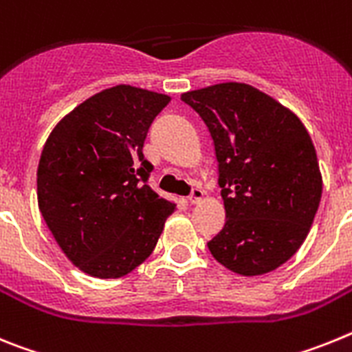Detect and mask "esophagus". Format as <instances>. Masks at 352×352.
Returning <instances> with one entry per match:
<instances>
[{
    "label": "esophagus",
    "mask_w": 352,
    "mask_h": 352,
    "mask_svg": "<svg viewBox=\"0 0 352 352\" xmlns=\"http://www.w3.org/2000/svg\"><path fill=\"white\" fill-rule=\"evenodd\" d=\"M201 198H204V191H201L200 188H193L191 189V195L188 197V201L191 204V206H195V204H198Z\"/></svg>",
    "instance_id": "obj_1"
}]
</instances>
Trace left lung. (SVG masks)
<instances>
[{
	"label": "left lung",
	"instance_id": "1",
	"mask_svg": "<svg viewBox=\"0 0 352 352\" xmlns=\"http://www.w3.org/2000/svg\"><path fill=\"white\" fill-rule=\"evenodd\" d=\"M206 122L218 159L225 227L207 243L219 264L256 276L285 264L307 239L322 175L303 122L246 83L180 96Z\"/></svg>",
	"mask_w": 352,
	"mask_h": 352
}]
</instances>
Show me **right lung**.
<instances>
[{
    "instance_id": "right-lung-1",
    "label": "right lung",
    "mask_w": 352,
    "mask_h": 352,
    "mask_svg": "<svg viewBox=\"0 0 352 352\" xmlns=\"http://www.w3.org/2000/svg\"><path fill=\"white\" fill-rule=\"evenodd\" d=\"M170 97L131 85L91 96L58 122L36 170L38 209L76 267L120 278L148 258L175 204L146 184L148 127Z\"/></svg>"
}]
</instances>
